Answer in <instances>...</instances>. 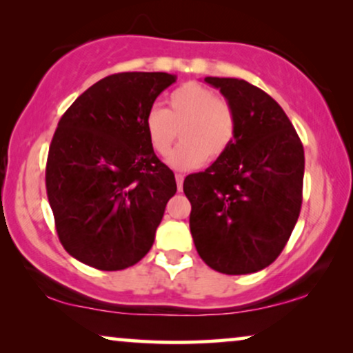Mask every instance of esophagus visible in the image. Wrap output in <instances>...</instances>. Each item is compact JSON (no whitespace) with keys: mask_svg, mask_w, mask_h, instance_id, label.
Returning a JSON list of instances; mask_svg holds the SVG:
<instances>
[{"mask_svg":"<svg viewBox=\"0 0 353 353\" xmlns=\"http://www.w3.org/2000/svg\"><path fill=\"white\" fill-rule=\"evenodd\" d=\"M176 184L177 189L182 190V184H184V176H182V174H176Z\"/></svg>","mask_w":353,"mask_h":353,"instance_id":"34e87169","label":"esophagus"}]
</instances>
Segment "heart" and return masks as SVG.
Segmentation results:
<instances>
[{
	"label": "heart",
	"instance_id": "obj_1",
	"mask_svg": "<svg viewBox=\"0 0 353 353\" xmlns=\"http://www.w3.org/2000/svg\"><path fill=\"white\" fill-rule=\"evenodd\" d=\"M150 148L166 157L177 137L182 142L168 163L176 169H194L218 159L237 137V114L225 98L199 82H187L168 97V110L153 106L143 121Z\"/></svg>",
	"mask_w": 353,
	"mask_h": 353
}]
</instances>
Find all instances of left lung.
I'll list each match as a JSON object with an SVG mask.
<instances>
[{"label":"left lung","mask_w":353,"mask_h":353,"mask_svg":"<svg viewBox=\"0 0 353 353\" xmlns=\"http://www.w3.org/2000/svg\"><path fill=\"white\" fill-rule=\"evenodd\" d=\"M237 114L231 148L203 172L190 174L196 252L214 271L250 274L283 252L302 206L305 154L292 122L278 103L242 79L205 77Z\"/></svg>","instance_id":"1"}]
</instances>
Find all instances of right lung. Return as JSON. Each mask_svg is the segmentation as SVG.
<instances>
[{
    "label": "right lung",
    "mask_w": 353,
    "mask_h": 353,
    "mask_svg": "<svg viewBox=\"0 0 353 353\" xmlns=\"http://www.w3.org/2000/svg\"><path fill=\"white\" fill-rule=\"evenodd\" d=\"M166 72L108 75L68 108L46 159L56 232L75 260L101 271L135 265L176 194L174 172L150 148L143 121Z\"/></svg>",
    "instance_id": "add662e5"
}]
</instances>
